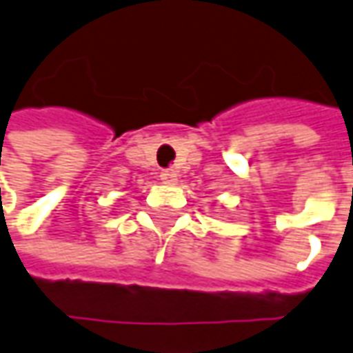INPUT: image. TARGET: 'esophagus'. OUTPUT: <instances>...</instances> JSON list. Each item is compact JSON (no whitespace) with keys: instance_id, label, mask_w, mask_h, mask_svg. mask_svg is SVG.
Listing matches in <instances>:
<instances>
[{"instance_id":"esophagus-1","label":"esophagus","mask_w":353,"mask_h":353,"mask_svg":"<svg viewBox=\"0 0 353 353\" xmlns=\"http://www.w3.org/2000/svg\"><path fill=\"white\" fill-rule=\"evenodd\" d=\"M161 181L165 182V184H172V182H176V172L172 171V169H165V171H161Z\"/></svg>"}]
</instances>
